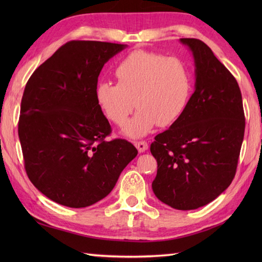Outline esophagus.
I'll list each match as a JSON object with an SVG mask.
<instances>
[{
  "label": "esophagus",
  "instance_id": "34e87169",
  "mask_svg": "<svg viewBox=\"0 0 262 262\" xmlns=\"http://www.w3.org/2000/svg\"><path fill=\"white\" fill-rule=\"evenodd\" d=\"M135 146L138 149V152L143 153V152H145L146 149L148 148V144L145 141H140V142H135Z\"/></svg>",
  "mask_w": 262,
  "mask_h": 262
}]
</instances>
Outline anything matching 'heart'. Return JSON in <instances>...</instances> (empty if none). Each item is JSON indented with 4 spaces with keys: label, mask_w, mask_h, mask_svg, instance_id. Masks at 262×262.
I'll return each instance as SVG.
<instances>
[{
    "label": "heart",
    "mask_w": 262,
    "mask_h": 262,
    "mask_svg": "<svg viewBox=\"0 0 262 262\" xmlns=\"http://www.w3.org/2000/svg\"><path fill=\"white\" fill-rule=\"evenodd\" d=\"M118 83L100 82L96 88L99 107L109 120L124 124V133L141 137L155 125L169 126L185 111L192 90V77L186 60L164 54L135 51L117 65Z\"/></svg>",
    "instance_id": "1"
}]
</instances>
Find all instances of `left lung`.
<instances>
[{"instance_id":"8db88e82","label":"left lung","mask_w":262,"mask_h":262,"mask_svg":"<svg viewBox=\"0 0 262 262\" xmlns=\"http://www.w3.org/2000/svg\"><path fill=\"white\" fill-rule=\"evenodd\" d=\"M194 60V92L169 129L155 136L152 189L179 210L197 209L226 190L235 176L246 128L235 77L199 39L181 38Z\"/></svg>"}]
</instances>
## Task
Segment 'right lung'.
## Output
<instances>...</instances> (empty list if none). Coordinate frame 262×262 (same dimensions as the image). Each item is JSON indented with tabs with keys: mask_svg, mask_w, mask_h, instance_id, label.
I'll list each match as a JSON object with an SVG mask.
<instances>
[{
	"mask_svg": "<svg viewBox=\"0 0 262 262\" xmlns=\"http://www.w3.org/2000/svg\"><path fill=\"white\" fill-rule=\"evenodd\" d=\"M127 45L66 42L33 72L21 100L19 138L32 185L53 202L88 207L108 196L137 155L111 127L96 98L103 65Z\"/></svg>",
	"mask_w": 262,
	"mask_h": 262,
	"instance_id": "right-lung-1",
	"label": "right lung"
}]
</instances>
